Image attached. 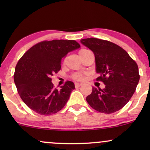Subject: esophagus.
Masks as SVG:
<instances>
[{
    "label": "esophagus",
    "mask_w": 150,
    "mask_h": 150,
    "mask_svg": "<svg viewBox=\"0 0 150 150\" xmlns=\"http://www.w3.org/2000/svg\"><path fill=\"white\" fill-rule=\"evenodd\" d=\"M81 85H82V84H81V83H77H77L75 84V87H80Z\"/></svg>",
    "instance_id": "1"
}]
</instances>
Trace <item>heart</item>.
<instances>
[{
    "instance_id": "obj_1",
    "label": "heart",
    "mask_w": 150,
    "mask_h": 150,
    "mask_svg": "<svg viewBox=\"0 0 150 150\" xmlns=\"http://www.w3.org/2000/svg\"><path fill=\"white\" fill-rule=\"evenodd\" d=\"M89 51V50L87 49H81L80 51H79V54H82V53L86 52V51ZM72 77H73V80H82L84 79V75H82V74H80V73H75L73 74V75H72Z\"/></svg>"
}]
</instances>
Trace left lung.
I'll list each match as a JSON object with an SVG mask.
<instances>
[{
    "mask_svg": "<svg viewBox=\"0 0 150 150\" xmlns=\"http://www.w3.org/2000/svg\"><path fill=\"white\" fill-rule=\"evenodd\" d=\"M95 56L97 81L105 88L93 87L86 98L91 107L99 112L113 113L119 111L135 92L140 80L138 66L124 49L114 43L97 38L81 39Z\"/></svg>",
    "mask_w": 150,
    "mask_h": 150,
    "instance_id": "8db88e82",
    "label": "left lung"
}]
</instances>
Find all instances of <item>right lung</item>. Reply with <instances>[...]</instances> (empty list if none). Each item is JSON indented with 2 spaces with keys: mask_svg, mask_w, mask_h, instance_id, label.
I'll use <instances>...</instances> for the list:
<instances>
[{
  "mask_svg": "<svg viewBox=\"0 0 150 150\" xmlns=\"http://www.w3.org/2000/svg\"><path fill=\"white\" fill-rule=\"evenodd\" d=\"M80 47L75 40H46L26 51L15 67L14 81L19 95L29 108L49 116L64 107L75 85L66 81L61 89L54 88L51 76L61 70L62 58Z\"/></svg>",
  "mask_w": 150,
  "mask_h": 150,
  "instance_id": "1",
  "label": "right lung"
}]
</instances>
